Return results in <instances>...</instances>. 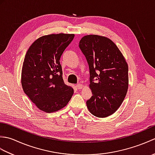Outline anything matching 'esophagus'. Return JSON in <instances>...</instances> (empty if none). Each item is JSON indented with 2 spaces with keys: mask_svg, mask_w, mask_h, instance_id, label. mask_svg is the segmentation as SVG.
<instances>
[{
  "mask_svg": "<svg viewBox=\"0 0 155 155\" xmlns=\"http://www.w3.org/2000/svg\"><path fill=\"white\" fill-rule=\"evenodd\" d=\"M76 87H77L78 89H81V88L83 87V84H77V86H76Z\"/></svg>",
  "mask_w": 155,
  "mask_h": 155,
  "instance_id": "obj_1",
  "label": "esophagus"
}]
</instances>
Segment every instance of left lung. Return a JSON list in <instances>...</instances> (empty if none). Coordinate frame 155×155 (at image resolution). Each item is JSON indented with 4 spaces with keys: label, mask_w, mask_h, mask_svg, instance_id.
Listing matches in <instances>:
<instances>
[{
    "label": "left lung",
    "mask_w": 155,
    "mask_h": 155,
    "mask_svg": "<svg viewBox=\"0 0 155 155\" xmlns=\"http://www.w3.org/2000/svg\"><path fill=\"white\" fill-rule=\"evenodd\" d=\"M79 47L89 67V87L93 95L87 101L94 116L104 118L123 103L128 87V68L124 57L110 39L102 36H84Z\"/></svg>",
    "instance_id": "1"
}]
</instances>
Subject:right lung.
Masks as SVG:
<instances>
[{"label":"right lung","instance_id":"obj_1","mask_svg":"<svg viewBox=\"0 0 155 155\" xmlns=\"http://www.w3.org/2000/svg\"><path fill=\"white\" fill-rule=\"evenodd\" d=\"M74 34H52L36 40L26 53L22 68L23 91L39 109L53 113L64 108L74 93L62 78L61 55Z\"/></svg>","mask_w":155,"mask_h":155}]
</instances>
